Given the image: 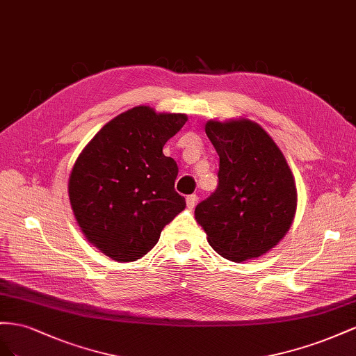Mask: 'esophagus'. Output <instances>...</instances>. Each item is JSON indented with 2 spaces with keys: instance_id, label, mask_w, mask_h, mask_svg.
I'll list each match as a JSON object with an SVG mask.
<instances>
[{
  "instance_id": "obj_1",
  "label": "esophagus",
  "mask_w": 356,
  "mask_h": 356,
  "mask_svg": "<svg viewBox=\"0 0 356 356\" xmlns=\"http://www.w3.org/2000/svg\"><path fill=\"white\" fill-rule=\"evenodd\" d=\"M195 204H197V195L195 194L188 195L186 197V206H188V209H194Z\"/></svg>"
}]
</instances>
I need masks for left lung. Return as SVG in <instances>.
<instances>
[{
	"mask_svg": "<svg viewBox=\"0 0 356 356\" xmlns=\"http://www.w3.org/2000/svg\"><path fill=\"white\" fill-rule=\"evenodd\" d=\"M219 155V185L195 209L209 245L234 262L266 255L286 236L297 211L292 171L270 134L246 118L207 120Z\"/></svg>",
	"mask_w": 356,
	"mask_h": 356,
	"instance_id": "left-lung-1",
	"label": "left lung"
}]
</instances>
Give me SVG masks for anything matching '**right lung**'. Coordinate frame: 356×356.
<instances>
[{"label":"right lung","instance_id":"add662e5","mask_svg":"<svg viewBox=\"0 0 356 356\" xmlns=\"http://www.w3.org/2000/svg\"><path fill=\"white\" fill-rule=\"evenodd\" d=\"M186 120L137 106L107 122L80 152L68 177L70 204L86 240L106 257H145L185 210L175 191L177 164L162 147Z\"/></svg>","mask_w":356,"mask_h":356}]
</instances>
